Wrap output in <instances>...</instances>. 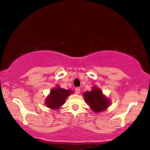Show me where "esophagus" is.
<instances>
[{
	"instance_id": "34e87169",
	"label": "esophagus",
	"mask_w": 150,
	"mask_h": 150,
	"mask_svg": "<svg viewBox=\"0 0 150 150\" xmlns=\"http://www.w3.org/2000/svg\"><path fill=\"white\" fill-rule=\"evenodd\" d=\"M81 92V89L80 88H75V93L77 94H79Z\"/></svg>"
}]
</instances>
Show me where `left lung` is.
Returning <instances> with one entry per match:
<instances>
[{
  "mask_svg": "<svg viewBox=\"0 0 150 150\" xmlns=\"http://www.w3.org/2000/svg\"><path fill=\"white\" fill-rule=\"evenodd\" d=\"M84 97L86 102L95 112H100L105 110L110 103L103 95V91L95 86L91 91L85 92Z\"/></svg>",
  "mask_w": 150,
  "mask_h": 150,
  "instance_id": "8db88e82",
  "label": "left lung"
}]
</instances>
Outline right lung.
I'll list each match as a JSON object with an SVG mask.
<instances>
[{
    "instance_id": "right-lung-1",
    "label": "right lung",
    "mask_w": 150,
    "mask_h": 150,
    "mask_svg": "<svg viewBox=\"0 0 150 150\" xmlns=\"http://www.w3.org/2000/svg\"><path fill=\"white\" fill-rule=\"evenodd\" d=\"M71 90H66L64 89L57 88L51 90L50 94L46 100V105L51 109H57L60 108L69 95L72 93Z\"/></svg>"
}]
</instances>
